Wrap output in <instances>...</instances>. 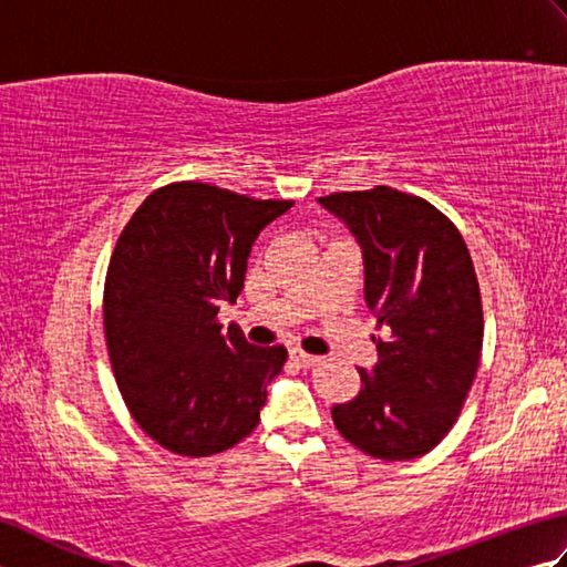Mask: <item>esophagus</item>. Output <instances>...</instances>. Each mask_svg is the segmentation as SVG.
Masks as SVG:
<instances>
[{
  "mask_svg": "<svg viewBox=\"0 0 567 567\" xmlns=\"http://www.w3.org/2000/svg\"><path fill=\"white\" fill-rule=\"evenodd\" d=\"M290 358L295 360V363H299L302 368H311V365H317V363H321V358L319 355H311V353H305V351H295L290 353Z\"/></svg>",
  "mask_w": 567,
  "mask_h": 567,
  "instance_id": "esophagus-1",
  "label": "esophagus"
}]
</instances>
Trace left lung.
Segmentation results:
<instances>
[{
    "mask_svg": "<svg viewBox=\"0 0 567 567\" xmlns=\"http://www.w3.org/2000/svg\"><path fill=\"white\" fill-rule=\"evenodd\" d=\"M319 202L363 246L365 302L378 319V365L331 409L355 449L409 461L443 441L473 388L483 353V297L457 226L431 202L378 185Z\"/></svg>",
    "mask_w": 567,
    "mask_h": 567,
    "instance_id": "8db88e82",
    "label": "left lung"
}]
</instances>
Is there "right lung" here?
Instances as JSON below:
<instances>
[{"label": "right lung", "mask_w": 567, "mask_h": 567, "mask_svg": "<svg viewBox=\"0 0 567 567\" xmlns=\"http://www.w3.org/2000/svg\"><path fill=\"white\" fill-rule=\"evenodd\" d=\"M292 199H256L209 183H171L143 199L104 280V339L136 424L165 451L207 457L258 426L285 346L221 333L252 240Z\"/></svg>", "instance_id": "right-lung-1"}]
</instances>
